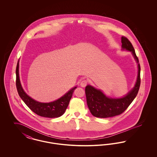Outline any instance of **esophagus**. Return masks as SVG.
Wrapping results in <instances>:
<instances>
[{"label": "esophagus", "instance_id": "obj_1", "mask_svg": "<svg viewBox=\"0 0 157 157\" xmlns=\"http://www.w3.org/2000/svg\"><path fill=\"white\" fill-rule=\"evenodd\" d=\"M88 82V81L87 80H86V79H83V80L81 81L80 85H81V86L82 87L84 88V87H85V86L87 85Z\"/></svg>", "mask_w": 157, "mask_h": 157}]
</instances>
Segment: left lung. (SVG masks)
<instances>
[{
	"label": "left lung",
	"instance_id": "obj_1",
	"mask_svg": "<svg viewBox=\"0 0 157 157\" xmlns=\"http://www.w3.org/2000/svg\"><path fill=\"white\" fill-rule=\"evenodd\" d=\"M121 42L123 49H125L132 53L138 63V72L136 84L134 88L126 96L117 99L107 97L100 90H97L90 85H87L85 88L87 105L92 115L97 118L112 117L123 113L134 101L140 89L141 67L139 60L136 55L133 46L127 37L122 36Z\"/></svg>",
	"mask_w": 157,
	"mask_h": 157
}]
</instances>
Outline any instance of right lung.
<instances>
[{"instance_id":"obj_1","label":"right lung","mask_w":157,"mask_h":157,"mask_svg":"<svg viewBox=\"0 0 157 157\" xmlns=\"http://www.w3.org/2000/svg\"><path fill=\"white\" fill-rule=\"evenodd\" d=\"M16 85L19 97L30 110L38 115L46 118H58L62 115L67 109L76 86L69 90L63 97L49 103H41L29 97L23 90L19 76V60L16 69Z\"/></svg>"}]
</instances>
